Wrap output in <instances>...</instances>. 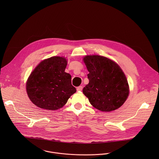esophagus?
Here are the masks:
<instances>
[{"mask_svg":"<svg viewBox=\"0 0 159 159\" xmlns=\"http://www.w3.org/2000/svg\"><path fill=\"white\" fill-rule=\"evenodd\" d=\"M83 90V86H80L79 87L77 88V91H81Z\"/></svg>","mask_w":159,"mask_h":159,"instance_id":"obj_1","label":"esophagus"}]
</instances>
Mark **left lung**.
<instances>
[{
	"label": "left lung",
	"instance_id": "1",
	"mask_svg": "<svg viewBox=\"0 0 159 159\" xmlns=\"http://www.w3.org/2000/svg\"><path fill=\"white\" fill-rule=\"evenodd\" d=\"M89 80L83 89L91 105L105 112L120 108L127 100L129 86L124 73L113 61L98 55L83 58Z\"/></svg>",
	"mask_w": 159,
	"mask_h": 159
}]
</instances>
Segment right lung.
Returning a JSON list of instances; mask_svg holds the SVG:
<instances>
[{
    "label": "right lung",
    "instance_id": "add662e5",
    "mask_svg": "<svg viewBox=\"0 0 159 159\" xmlns=\"http://www.w3.org/2000/svg\"><path fill=\"white\" fill-rule=\"evenodd\" d=\"M65 57L54 56L42 61L31 73L26 83V91L31 102L48 110L63 107L76 92L71 75L65 72Z\"/></svg>",
    "mask_w": 159,
    "mask_h": 159
}]
</instances>
